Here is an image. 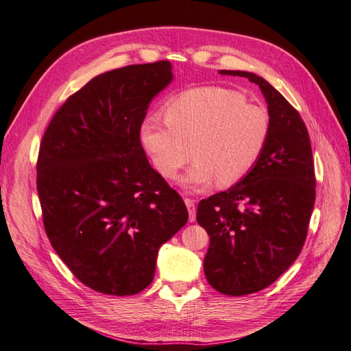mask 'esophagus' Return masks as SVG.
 <instances>
[{
  "label": "esophagus",
  "instance_id": "obj_1",
  "mask_svg": "<svg viewBox=\"0 0 351 351\" xmlns=\"http://www.w3.org/2000/svg\"><path fill=\"white\" fill-rule=\"evenodd\" d=\"M184 204L188 207L189 212V222H195L197 215H195V199L192 198H184Z\"/></svg>",
  "mask_w": 351,
  "mask_h": 351
}]
</instances>
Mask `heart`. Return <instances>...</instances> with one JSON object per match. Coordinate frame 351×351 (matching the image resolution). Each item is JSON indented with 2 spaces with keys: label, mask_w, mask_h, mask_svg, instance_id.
Returning <instances> with one entry per match:
<instances>
[{
  "label": "heart",
  "mask_w": 351,
  "mask_h": 351,
  "mask_svg": "<svg viewBox=\"0 0 351 351\" xmlns=\"http://www.w3.org/2000/svg\"><path fill=\"white\" fill-rule=\"evenodd\" d=\"M165 117L152 114L143 121V145L167 178L191 159L192 149L195 162L182 178L191 189L243 180L261 159L271 130L266 108L217 85L180 93L167 104Z\"/></svg>",
  "instance_id": "b5f03b06"
}]
</instances>
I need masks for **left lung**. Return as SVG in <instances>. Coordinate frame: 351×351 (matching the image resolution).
<instances>
[{"label":"left lung","instance_id":"1","mask_svg":"<svg viewBox=\"0 0 351 351\" xmlns=\"http://www.w3.org/2000/svg\"><path fill=\"white\" fill-rule=\"evenodd\" d=\"M266 97L271 130L266 150L243 180L199 201L197 221L210 236L204 274L215 290L245 295L274 284L305 245L315 202L308 129L276 88L241 70Z\"/></svg>","mask_w":351,"mask_h":351}]
</instances>
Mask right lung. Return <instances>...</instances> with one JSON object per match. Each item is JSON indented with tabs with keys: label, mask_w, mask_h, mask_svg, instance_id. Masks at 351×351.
Here are the masks:
<instances>
[{
	"label": "right lung",
	"mask_w": 351,
	"mask_h": 351,
	"mask_svg": "<svg viewBox=\"0 0 351 351\" xmlns=\"http://www.w3.org/2000/svg\"><path fill=\"white\" fill-rule=\"evenodd\" d=\"M169 61L93 77L53 114L37 158L43 227L91 290L130 295L153 281L162 243L188 222L178 193L150 167L139 139Z\"/></svg>",
	"instance_id": "right-lung-1"
}]
</instances>
